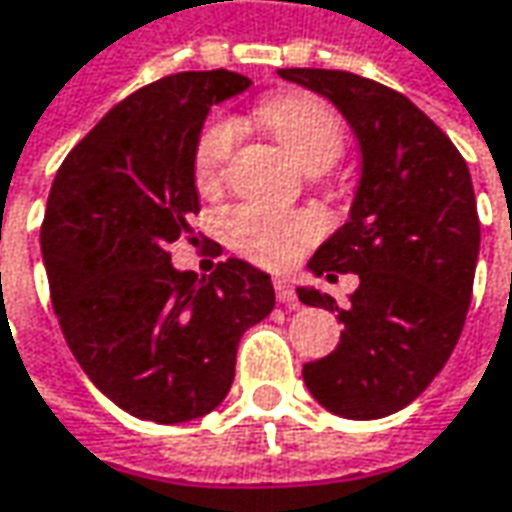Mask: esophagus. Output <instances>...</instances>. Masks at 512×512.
<instances>
[{"label": "esophagus", "mask_w": 512, "mask_h": 512, "mask_svg": "<svg viewBox=\"0 0 512 512\" xmlns=\"http://www.w3.org/2000/svg\"><path fill=\"white\" fill-rule=\"evenodd\" d=\"M273 287H276V299H279L282 305H287L290 310H296V307H299V296H296V290H293V285H290L287 279H276Z\"/></svg>", "instance_id": "obj_1"}]
</instances>
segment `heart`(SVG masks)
Here are the masks:
<instances>
[{
	"mask_svg": "<svg viewBox=\"0 0 512 512\" xmlns=\"http://www.w3.org/2000/svg\"><path fill=\"white\" fill-rule=\"evenodd\" d=\"M265 128L282 142L302 168H330L344 148V128L333 108L307 93L276 96L259 108ZM236 145V128L227 119H210L193 148V179L202 193L225 182L227 162ZM227 245L265 267L290 265L316 236L319 222L307 213L267 205H236L222 222Z\"/></svg>",
	"mask_w": 512,
	"mask_h": 512,
	"instance_id": "1",
	"label": "heart"
}]
</instances>
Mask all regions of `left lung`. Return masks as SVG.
I'll list each match as a JSON object with an SVG mask.
<instances>
[{"label": "left lung", "instance_id": "1", "mask_svg": "<svg viewBox=\"0 0 512 512\" xmlns=\"http://www.w3.org/2000/svg\"><path fill=\"white\" fill-rule=\"evenodd\" d=\"M279 76L342 110L362 148L350 219L313 253L316 276L359 273L350 305L299 287L336 310V350L307 362V390L342 419H382L422 396L462 336L479 259L470 170L442 128L399 90L347 70L285 68Z\"/></svg>", "mask_w": 512, "mask_h": 512}]
</instances>
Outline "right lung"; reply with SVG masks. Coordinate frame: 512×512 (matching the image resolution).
I'll use <instances>...</instances> for the list:
<instances>
[{
    "label": "right lung",
    "mask_w": 512,
    "mask_h": 512,
    "mask_svg": "<svg viewBox=\"0 0 512 512\" xmlns=\"http://www.w3.org/2000/svg\"><path fill=\"white\" fill-rule=\"evenodd\" d=\"M250 88L233 70H187L130 93L70 150L42 222L50 299L70 353L116 407L179 424L219 407L247 327L276 305L242 259L207 279L170 265L199 213L193 148L210 105Z\"/></svg>",
    "instance_id": "obj_1"
}]
</instances>
